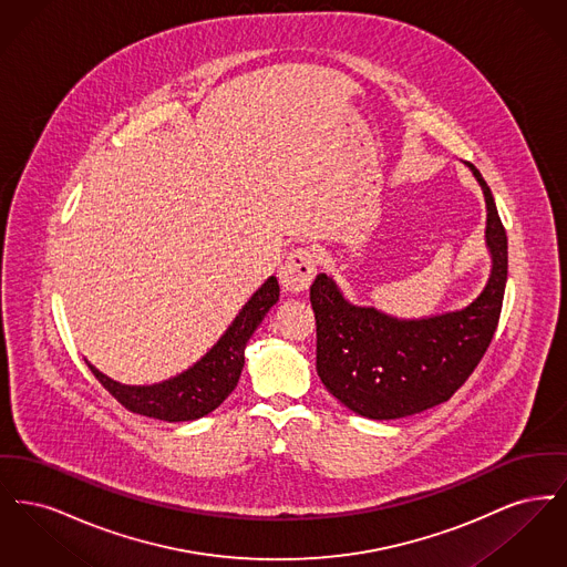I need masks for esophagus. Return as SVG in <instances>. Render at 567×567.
Returning <instances> with one entry per match:
<instances>
[{
	"mask_svg": "<svg viewBox=\"0 0 567 567\" xmlns=\"http://www.w3.org/2000/svg\"><path fill=\"white\" fill-rule=\"evenodd\" d=\"M280 282L285 291L301 293L317 276V255L310 248H296L280 268Z\"/></svg>",
	"mask_w": 567,
	"mask_h": 567,
	"instance_id": "1",
	"label": "esophagus"
}]
</instances>
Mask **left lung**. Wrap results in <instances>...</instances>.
I'll use <instances>...</instances> for the list:
<instances>
[{
	"mask_svg": "<svg viewBox=\"0 0 567 567\" xmlns=\"http://www.w3.org/2000/svg\"><path fill=\"white\" fill-rule=\"evenodd\" d=\"M467 165L485 193L486 246L493 257L485 291L467 308L400 321L352 306L327 274L310 287L317 372L327 391L361 416L402 419L451 400L493 340L508 278V238L485 178Z\"/></svg>",
	"mask_w": 567,
	"mask_h": 567,
	"instance_id": "8db88e82",
	"label": "left lung"
}]
</instances>
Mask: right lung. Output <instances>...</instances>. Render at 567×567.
<instances>
[{"mask_svg": "<svg viewBox=\"0 0 567 567\" xmlns=\"http://www.w3.org/2000/svg\"><path fill=\"white\" fill-rule=\"evenodd\" d=\"M278 280L270 276L261 289L248 299L236 321L229 324L210 352H206V357H202V361H197L190 370L172 380L153 386H127L104 377L89 361L86 365L110 395L130 412L167 423L202 419L223 404L236 389L243 374L246 342L278 301Z\"/></svg>", "mask_w": 567, "mask_h": 567, "instance_id": "obj_1", "label": "right lung"}]
</instances>
